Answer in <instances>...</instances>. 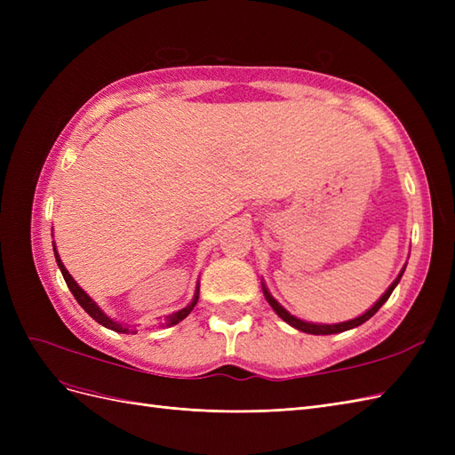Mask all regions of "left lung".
<instances>
[{
	"label": "left lung",
	"instance_id": "left-lung-1",
	"mask_svg": "<svg viewBox=\"0 0 455 455\" xmlns=\"http://www.w3.org/2000/svg\"><path fill=\"white\" fill-rule=\"evenodd\" d=\"M404 269H406V266L401 269V273H398V277L391 283V286L387 288V291H385L383 294H381V298L376 301L374 306H371L370 309H366L363 315H359V316H355V319H351V321H346V323H336V324H319V323H307V321H301V319H298V316H294L292 313H288L277 299H275L273 296H271V292L267 291V286H266V283L261 281V291H264V296H266V299H267V304L273 307V311L277 313L281 319L284 321V323H288L291 326H294L296 330H299V332H306V334H315V336H326V334H339V332H346V330H351V328H356V326H361L363 323H366L370 316H374L376 315V311L385 304V301L389 299V296L393 294V291H395V286L398 284V281H401V277H403V273H404Z\"/></svg>",
	"mask_w": 455,
	"mask_h": 455
}]
</instances>
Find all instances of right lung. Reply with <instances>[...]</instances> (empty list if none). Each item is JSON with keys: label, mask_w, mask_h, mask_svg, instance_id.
<instances>
[{"label": "right lung", "mask_w": 455, "mask_h": 455, "mask_svg": "<svg viewBox=\"0 0 455 455\" xmlns=\"http://www.w3.org/2000/svg\"><path fill=\"white\" fill-rule=\"evenodd\" d=\"M52 251H54V258H57V264H59V269H60V273H62V277H64V281H66V284H68V288H70V292L74 294V298L77 299V304L84 307L92 319L99 323V324H102V326H106V328H109V330H114V332H121V334H136V330L132 328V326H129V324H123V323H117V321H114L112 316H108L100 307H99V304H96V301L84 291V288H81L77 283H76V279L72 277L70 273H68V269L64 267V264H62V259H60V256H59V252H57V246H54V241H52ZM197 299H199V281H197V284H196V294H194V298H191V301L189 304L186 306V307H182V309H178L176 313H171V315H167L164 316V324L167 326H172V324H178L180 321H184L186 316L191 313V309L196 307V304H197Z\"/></svg>", "instance_id": "obj_1"}]
</instances>
